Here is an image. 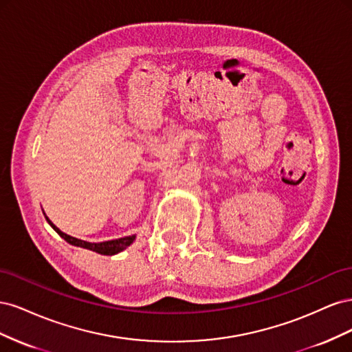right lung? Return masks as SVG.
<instances>
[{
  "instance_id": "right-lung-1",
  "label": "right lung",
  "mask_w": 352,
  "mask_h": 352,
  "mask_svg": "<svg viewBox=\"0 0 352 352\" xmlns=\"http://www.w3.org/2000/svg\"><path fill=\"white\" fill-rule=\"evenodd\" d=\"M47 221L50 223V226L54 229L58 233V235L63 239H65L66 242H69L70 245H74V247H80V248H85V250H89V251H94V252H98V254H102V255L119 254L120 251H123V250H126L127 247H129V245L136 238V235H131V236H124V238H119V239H111V241H104V242H88V241H82V239H78V238H73V236L67 235V233L61 232L48 217H47Z\"/></svg>"
}]
</instances>
